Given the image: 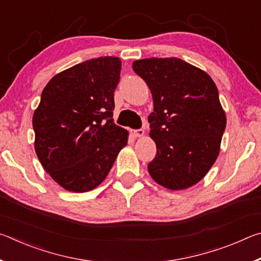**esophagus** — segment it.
<instances>
[{
    "label": "esophagus",
    "mask_w": 261,
    "mask_h": 261,
    "mask_svg": "<svg viewBox=\"0 0 261 261\" xmlns=\"http://www.w3.org/2000/svg\"><path fill=\"white\" fill-rule=\"evenodd\" d=\"M132 135H134L136 138H140V137H143L145 135V131L141 130V129L134 130V131H132Z\"/></svg>",
    "instance_id": "obj_1"
}]
</instances>
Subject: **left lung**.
Returning <instances> with one entry per match:
<instances>
[{
    "instance_id": "1",
    "label": "left lung",
    "mask_w": 261,
    "mask_h": 261,
    "mask_svg": "<svg viewBox=\"0 0 261 261\" xmlns=\"http://www.w3.org/2000/svg\"><path fill=\"white\" fill-rule=\"evenodd\" d=\"M132 67L153 96L148 122L156 155L148 173L166 189L191 188L220 153L227 118L218 87L204 70L177 57L138 60Z\"/></svg>"
}]
</instances>
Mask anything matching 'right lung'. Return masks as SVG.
Returning <instances> with one entry per match:
<instances>
[{
	"instance_id": "add662e5",
	"label": "right lung",
	"mask_w": 261,
	"mask_h": 261,
	"mask_svg": "<svg viewBox=\"0 0 261 261\" xmlns=\"http://www.w3.org/2000/svg\"><path fill=\"white\" fill-rule=\"evenodd\" d=\"M122 62L106 56L55 74L34 110V149L61 188L87 192L103 182L129 132L114 124Z\"/></svg>"
}]
</instances>
